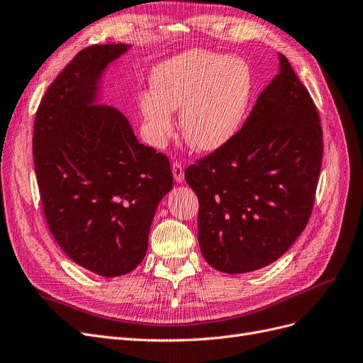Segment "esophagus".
Wrapping results in <instances>:
<instances>
[{
    "instance_id": "obj_1",
    "label": "esophagus",
    "mask_w": 363,
    "mask_h": 363,
    "mask_svg": "<svg viewBox=\"0 0 363 363\" xmlns=\"http://www.w3.org/2000/svg\"><path fill=\"white\" fill-rule=\"evenodd\" d=\"M172 172H173V178L177 182H182L184 181V167L179 163V161H173L172 163Z\"/></svg>"
}]
</instances>
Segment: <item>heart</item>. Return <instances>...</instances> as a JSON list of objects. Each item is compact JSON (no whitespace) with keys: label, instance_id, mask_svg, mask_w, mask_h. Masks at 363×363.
<instances>
[{"label":"heart","instance_id":"b5f03b06","mask_svg":"<svg viewBox=\"0 0 363 363\" xmlns=\"http://www.w3.org/2000/svg\"><path fill=\"white\" fill-rule=\"evenodd\" d=\"M142 94L140 112L155 145L172 131L170 112L181 109V131L197 151H216L242 124L251 99V70L239 58L203 50L161 62Z\"/></svg>","mask_w":363,"mask_h":363}]
</instances>
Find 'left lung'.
<instances>
[{
  "instance_id": "left-lung-1",
  "label": "left lung",
  "mask_w": 363,
  "mask_h": 363,
  "mask_svg": "<svg viewBox=\"0 0 363 363\" xmlns=\"http://www.w3.org/2000/svg\"><path fill=\"white\" fill-rule=\"evenodd\" d=\"M321 158L315 103L279 53V74L244 125L185 170L199 199L200 251L213 269L244 274L283 256L311 217Z\"/></svg>"
}]
</instances>
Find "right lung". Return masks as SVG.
I'll return each instance as SVG.
<instances>
[{
    "label": "right lung",
    "mask_w": 363,
    "mask_h": 363,
    "mask_svg": "<svg viewBox=\"0 0 363 363\" xmlns=\"http://www.w3.org/2000/svg\"><path fill=\"white\" fill-rule=\"evenodd\" d=\"M127 49L80 50L40 101L33 133L50 233L74 263L109 278L145 259L155 209L173 186L167 155L142 145L119 111L92 104L101 72Z\"/></svg>",
    "instance_id": "right-lung-1"
}]
</instances>
